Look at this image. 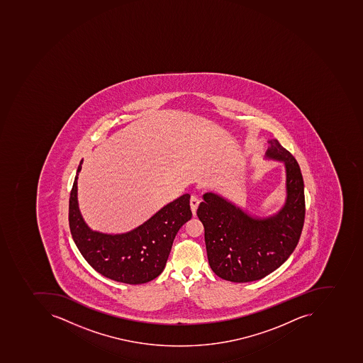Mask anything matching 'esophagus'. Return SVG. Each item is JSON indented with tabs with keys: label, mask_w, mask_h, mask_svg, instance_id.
<instances>
[{
	"label": "esophagus",
	"mask_w": 363,
	"mask_h": 363,
	"mask_svg": "<svg viewBox=\"0 0 363 363\" xmlns=\"http://www.w3.org/2000/svg\"><path fill=\"white\" fill-rule=\"evenodd\" d=\"M199 203H200V201H199V199L196 198V196H191L190 206L191 211H192V215L194 216H196V209H198Z\"/></svg>",
	"instance_id": "esophagus-1"
}]
</instances>
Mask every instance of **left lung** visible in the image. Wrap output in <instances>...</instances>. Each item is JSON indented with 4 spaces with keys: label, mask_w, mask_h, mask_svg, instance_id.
Listing matches in <instances>:
<instances>
[{
    "label": "left lung",
    "mask_w": 363,
    "mask_h": 363,
    "mask_svg": "<svg viewBox=\"0 0 363 363\" xmlns=\"http://www.w3.org/2000/svg\"><path fill=\"white\" fill-rule=\"evenodd\" d=\"M267 142L264 159L285 167L286 198L281 209L259 217L210 191L196 211L204 227L210 267L233 283L258 281L281 267L296 248L304 225V181L298 163L277 140Z\"/></svg>",
    "instance_id": "obj_1"
}]
</instances>
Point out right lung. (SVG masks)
Segmentation results:
<instances>
[{
	"label": "right lung",
	"instance_id": "obj_1",
	"mask_svg": "<svg viewBox=\"0 0 363 363\" xmlns=\"http://www.w3.org/2000/svg\"><path fill=\"white\" fill-rule=\"evenodd\" d=\"M82 164V160L69 199V227L80 254L96 272L113 281L130 285L153 281L164 269L177 231L192 217L190 194L175 199L128 233L93 230L78 204Z\"/></svg>",
	"mask_w": 363,
	"mask_h": 363
}]
</instances>
